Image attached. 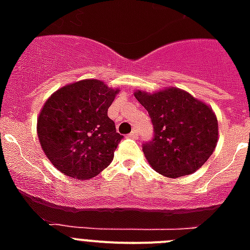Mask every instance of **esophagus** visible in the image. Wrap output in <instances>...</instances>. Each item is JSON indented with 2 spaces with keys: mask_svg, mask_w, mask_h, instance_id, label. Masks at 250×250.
<instances>
[{
  "mask_svg": "<svg viewBox=\"0 0 250 250\" xmlns=\"http://www.w3.org/2000/svg\"><path fill=\"white\" fill-rule=\"evenodd\" d=\"M127 136H129V138H131V139H136V138H138V132H136L135 130H132V131L130 132Z\"/></svg>",
  "mask_w": 250,
  "mask_h": 250,
  "instance_id": "1",
  "label": "esophagus"
}]
</instances>
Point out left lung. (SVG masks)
<instances>
[{
  "instance_id": "left-lung-1",
  "label": "left lung",
  "mask_w": 250,
  "mask_h": 250,
  "mask_svg": "<svg viewBox=\"0 0 250 250\" xmlns=\"http://www.w3.org/2000/svg\"><path fill=\"white\" fill-rule=\"evenodd\" d=\"M154 125L143 145L152 169L167 178L189 175L205 164L218 143V120L210 106L178 87L134 92Z\"/></svg>"
}]
</instances>
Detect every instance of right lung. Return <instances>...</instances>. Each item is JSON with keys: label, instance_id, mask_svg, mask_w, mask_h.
I'll use <instances>...</instances> for the list:
<instances>
[{"label": "right lung", "instance_id": "add662e5", "mask_svg": "<svg viewBox=\"0 0 250 250\" xmlns=\"http://www.w3.org/2000/svg\"><path fill=\"white\" fill-rule=\"evenodd\" d=\"M119 91L101 80L86 79L63 86L43 104L37 136L61 173L87 180L109 167L123 139L107 116Z\"/></svg>", "mask_w": 250, "mask_h": 250}]
</instances>
